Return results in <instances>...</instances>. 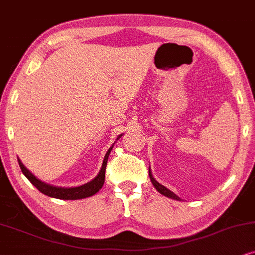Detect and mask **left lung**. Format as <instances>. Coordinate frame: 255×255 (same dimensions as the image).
<instances>
[{
  "mask_svg": "<svg viewBox=\"0 0 255 255\" xmlns=\"http://www.w3.org/2000/svg\"><path fill=\"white\" fill-rule=\"evenodd\" d=\"M149 177H150V181H151V183H152V185L155 186L156 190H157V191H158L159 193H162L163 196L168 197V198L176 199V201H181V198H179V197H178L177 195H176V193L172 192L171 190H169L168 188H165L164 185L159 184V183H158L157 181H156V179L154 178V176H152V174H151L150 168H149Z\"/></svg>",
  "mask_w": 255,
  "mask_h": 255,
  "instance_id": "obj_1",
  "label": "left lung"
}]
</instances>
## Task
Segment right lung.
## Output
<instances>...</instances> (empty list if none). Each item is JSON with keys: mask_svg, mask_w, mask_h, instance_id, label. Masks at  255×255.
<instances>
[{"mask_svg": "<svg viewBox=\"0 0 255 255\" xmlns=\"http://www.w3.org/2000/svg\"><path fill=\"white\" fill-rule=\"evenodd\" d=\"M121 136H122V134L119 135L117 141ZM112 149H113V145L108 149L106 155H105L103 165H101L100 170H99V172H98V175L96 176V177H94L92 181L85 183V184H83V185L73 186V188H63V186H56L52 184H47V183L43 182L42 179L37 178L36 176L29 170V169H26V167L23 164L22 161L19 158H18V163H19V167H21V169H22V172L24 174L25 177L28 178L29 181L39 190L40 192L44 193V195L52 197V198L70 199V201H73V199H83V198H87V197L96 195V193L99 191L101 188H103L104 182H105V170H106L107 159H108V156H110V152Z\"/></svg>", "mask_w": 255, "mask_h": 255, "instance_id": "add662e5", "label": "right lung"}]
</instances>
